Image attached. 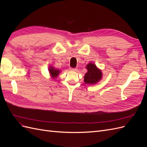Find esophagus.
<instances>
[{
  "instance_id": "1",
  "label": "esophagus",
  "mask_w": 147,
  "mask_h": 147,
  "mask_svg": "<svg viewBox=\"0 0 147 147\" xmlns=\"http://www.w3.org/2000/svg\"><path fill=\"white\" fill-rule=\"evenodd\" d=\"M70 70L71 71H76V70H77V69H76V68H72V67H70Z\"/></svg>"
}]
</instances>
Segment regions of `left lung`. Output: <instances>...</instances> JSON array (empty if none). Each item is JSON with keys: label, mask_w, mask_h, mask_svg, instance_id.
<instances>
[{"label": "left lung", "mask_w": 147, "mask_h": 147, "mask_svg": "<svg viewBox=\"0 0 147 147\" xmlns=\"http://www.w3.org/2000/svg\"><path fill=\"white\" fill-rule=\"evenodd\" d=\"M87 73L84 77V82L86 84H94L99 82L102 77L101 70L93 63H89L86 65Z\"/></svg>", "instance_id": "obj_1"}]
</instances>
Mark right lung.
Segmentation results:
<instances>
[{"instance_id":"obj_1","label":"right lung","mask_w":147,"mask_h":147,"mask_svg":"<svg viewBox=\"0 0 147 147\" xmlns=\"http://www.w3.org/2000/svg\"><path fill=\"white\" fill-rule=\"evenodd\" d=\"M48 70H49V72H50V74L51 77L53 78L57 77V76H58L59 74L60 73L59 70L55 69L52 66H51V67H49Z\"/></svg>"}]
</instances>
